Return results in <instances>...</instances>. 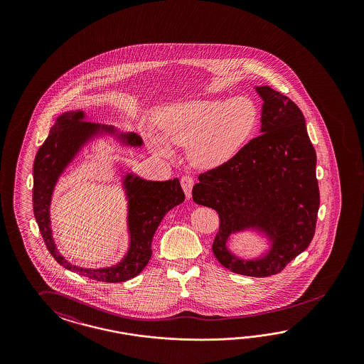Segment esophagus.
Returning a JSON list of instances; mask_svg holds the SVG:
<instances>
[{
  "instance_id": "esophagus-1",
  "label": "esophagus",
  "mask_w": 364,
  "mask_h": 364,
  "mask_svg": "<svg viewBox=\"0 0 364 364\" xmlns=\"http://www.w3.org/2000/svg\"><path fill=\"white\" fill-rule=\"evenodd\" d=\"M181 187L186 192L187 198H192V187H193V178L191 176L181 177Z\"/></svg>"
}]
</instances>
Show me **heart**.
Segmentation results:
<instances>
[{"label": "heart", "instance_id": "1", "mask_svg": "<svg viewBox=\"0 0 364 364\" xmlns=\"http://www.w3.org/2000/svg\"><path fill=\"white\" fill-rule=\"evenodd\" d=\"M257 108L247 97L198 99L173 102L157 116L160 133L148 131L151 151L171 156L172 145L188 146L195 166L216 168L237 154L251 139Z\"/></svg>", "mask_w": 364, "mask_h": 364}]
</instances>
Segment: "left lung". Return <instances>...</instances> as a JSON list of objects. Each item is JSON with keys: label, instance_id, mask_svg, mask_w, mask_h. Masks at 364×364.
Instances as JSON below:
<instances>
[{"label": "left lung", "instance_id": "left-lung-1", "mask_svg": "<svg viewBox=\"0 0 364 364\" xmlns=\"http://www.w3.org/2000/svg\"><path fill=\"white\" fill-rule=\"evenodd\" d=\"M263 100L260 136L218 168L198 176L193 201L216 210L219 232L212 251L239 275H276L301 254L314 237L320 196L316 152L298 105L280 92L255 87ZM264 234L270 250L242 259L228 248L231 234Z\"/></svg>", "mask_w": 364, "mask_h": 364}]
</instances>
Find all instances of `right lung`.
<instances>
[{
    "label": "right lung",
    "mask_w": 364,
    "mask_h": 364,
    "mask_svg": "<svg viewBox=\"0 0 364 364\" xmlns=\"http://www.w3.org/2000/svg\"><path fill=\"white\" fill-rule=\"evenodd\" d=\"M84 110H70L57 117L44 144L36 154L33 164V212L48 251L66 269L93 280L120 283L139 275L152 256V239L168 210L184 201L178 178L166 181L144 180L132 172L122 176V189L128 207L129 247L119 263L105 268H82L70 264L55 248L50 228V201L55 184L77 156L95 137L109 134L122 145L137 148L141 137L134 132H119L113 125L85 122Z\"/></svg>",
    "instance_id": "obj_1"
}]
</instances>
